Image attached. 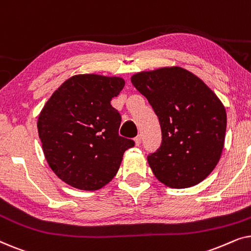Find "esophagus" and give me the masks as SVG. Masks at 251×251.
Listing matches in <instances>:
<instances>
[{"label":"esophagus","mask_w":251,"mask_h":251,"mask_svg":"<svg viewBox=\"0 0 251 251\" xmlns=\"http://www.w3.org/2000/svg\"><path fill=\"white\" fill-rule=\"evenodd\" d=\"M140 143H142V136H137L136 138H135V144H136V146H139L140 145Z\"/></svg>","instance_id":"obj_1"}]
</instances>
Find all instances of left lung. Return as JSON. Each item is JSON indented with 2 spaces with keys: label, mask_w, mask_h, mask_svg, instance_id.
Instances as JSON below:
<instances>
[{
  "label": "left lung",
  "mask_w": 251,
  "mask_h": 251,
  "mask_svg": "<svg viewBox=\"0 0 251 251\" xmlns=\"http://www.w3.org/2000/svg\"><path fill=\"white\" fill-rule=\"evenodd\" d=\"M131 82L159 118L162 143L147 156L154 176L171 188L201 183L224 149L223 102L200 77L179 66L139 72Z\"/></svg>",
  "instance_id": "8db88e82"
}]
</instances>
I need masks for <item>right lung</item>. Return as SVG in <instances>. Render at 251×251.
Wrapping results in <instances>:
<instances>
[{
    "instance_id": "right-lung-1",
    "label": "right lung",
    "mask_w": 251,
    "mask_h": 251,
    "mask_svg": "<svg viewBox=\"0 0 251 251\" xmlns=\"http://www.w3.org/2000/svg\"><path fill=\"white\" fill-rule=\"evenodd\" d=\"M125 84L119 76L74 75L44 105L37 120L43 153L66 184L100 190L118 173L123 153L135 145L119 136L121 115L111 105Z\"/></svg>"
}]
</instances>
